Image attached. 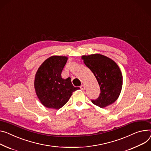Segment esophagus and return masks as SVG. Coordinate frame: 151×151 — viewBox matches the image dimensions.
I'll return each mask as SVG.
<instances>
[{"label": "esophagus", "mask_w": 151, "mask_h": 151, "mask_svg": "<svg viewBox=\"0 0 151 151\" xmlns=\"http://www.w3.org/2000/svg\"><path fill=\"white\" fill-rule=\"evenodd\" d=\"M80 89L83 91V90H85V86H84L83 85H81V86H80Z\"/></svg>", "instance_id": "1"}]
</instances>
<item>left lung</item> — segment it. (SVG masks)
Returning <instances> with one entry per match:
<instances>
[{"label":"left lung","mask_w":151,"mask_h":151,"mask_svg":"<svg viewBox=\"0 0 151 151\" xmlns=\"http://www.w3.org/2000/svg\"><path fill=\"white\" fill-rule=\"evenodd\" d=\"M82 58L96 77L101 91L99 97L91 101L101 108L111 105L119 98L123 85V76L119 66L101 54L83 55Z\"/></svg>","instance_id":"1"}]
</instances>
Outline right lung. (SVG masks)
<instances>
[{"mask_svg":"<svg viewBox=\"0 0 151 151\" xmlns=\"http://www.w3.org/2000/svg\"><path fill=\"white\" fill-rule=\"evenodd\" d=\"M68 57L54 55L43 62L39 68L34 80L36 94L42 105L46 108L59 109L68 102L74 87L71 78H62V71Z\"/></svg>","mask_w":151,"mask_h":151,"instance_id":"right-lung-1","label":"right lung"}]
</instances>
